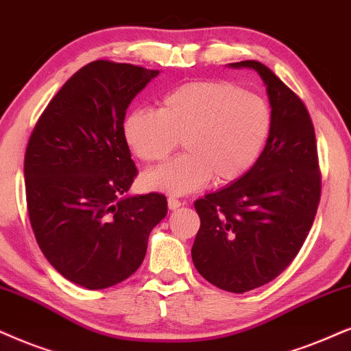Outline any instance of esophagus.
Listing matches in <instances>:
<instances>
[{"mask_svg": "<svg viewBox=\"0 0 351 351\" xmlns=\"http://www.w3.org/2000/svg\"><path fill=\"white\" fill-rule=\"evenodd\" d=\"M167 202H168V208H170V210H176V208L181 207V201H178V199H175V197H168Z\"/></svg>", "mask_w": 351, "mask_h": 351, "instance_id": "obj_1", "label": "esophagus"}]
</instances>
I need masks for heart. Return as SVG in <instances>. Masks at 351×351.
I'll return each instance as SVG.
<instances>
[{
    "label": "heart",
    "instance_id": "b5f03b06",
    "mask_svg": "<svg viewBox=\"0 0 351 351\" xmlns=\"http://www.w3.org/2000/svg\"><path fill=\"white\" fill-rule=\"evenodd\" d=\"M272 130V114L263 97L228 81H193L173 88L158 112L136 110L124 121V137L145 163H160L175 152L181 157L145 171V189L184 196L214 180L225 186L241 180L259 160Z\"/></svg>",
    "mask_w": 351,
    "mask_h": 351
}]
</instances>
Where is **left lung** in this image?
<instances>
[{"mask_svg": "<svg viewBox=\"0 0 351 351\" xmlns=\"http://www.w3.org/2000/svg\"><path fill=\"white\" fill-rule=\"evenodd\" d=\"M259 74L272 130L250 171L194 202L201 228L191 256L212 285L245 293L278 277L303 246L321 199L314 128L298 97L259 61L230 63Z\"/></svg>", "mask_w": 351, "mask_h": 351, "instance_id": "8db88e82", "label": "left lung"}]
</instances>
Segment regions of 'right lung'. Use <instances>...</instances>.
Segmentation results:
<instances>
[{"instance_id":"right-lung-1","label":"right lung","mask_w":351,"mask_h":351,"mask_svg":"<svg viewBox=\"0 0 351 351\" xmlns=\"http://www.w3.org/2000/svg\"><path fill=\"white\" fill-rule=\"evenodd\" d=\"M158 71L112 61L84 66L35 124L24 160L29 219L58 272L88 290L126 280L167 215L157 193L128 194L136 165L124 137L132 99Z\"/></svg>"}]
</instances>
